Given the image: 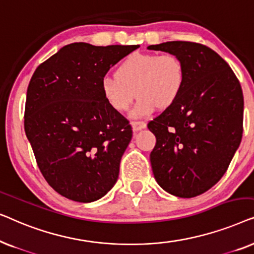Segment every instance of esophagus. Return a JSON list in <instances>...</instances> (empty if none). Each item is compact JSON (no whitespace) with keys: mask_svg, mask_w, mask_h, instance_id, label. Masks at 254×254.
Instances as JSON below:
<instances>
[{"mask_svg":"<svg viewBox=\"0 0 254 254\" xmlns=\"http://www.w3.org/2000/svg\"><path fill=\"white\" fill-rule=\"evenodd\" d=\"M131 127H133L134 131H138L141 129H144L147 127V124L143 123V121H134V123H131Z\"/></svg>","mask_w":254,"mask_h":254,"instance_id":"1","label":"esophagus"}]
</instances>
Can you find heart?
<instances>
[{
	"label": "heart",
	"mask_w": 254,
	"mask_h": 254,
	"mask_svg": "<svg viewBox=\"0 0 254 254\" xmlns=\"http://www.w3.org/2000/svg\"><path fill=\"white\" fill-rule=\"evenodd\" d=\"M185 81V67L175 54L133 53L118 65L116 76L102 79L100 90L107 105L117 112H126L136 95L138 100L131 116L141 118L157 107L173 105Z\"/></svg>",
	"instance_id": "1"
}]
</instances>
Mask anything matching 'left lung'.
I'll return each instance as SVG.
<instances>
[{"mask_svg": "<svg viewBox=\"0 0 254 254\" xmlns=\"http://www.w3.org/2000/svg\"><path fill=\"white\" fill-rule=\"evenodd\" d=\"M148 50L175 54L186 72L177 102L148 124L156 136L152 172L172 195H200L223 177L241 144V84L227 62L204 45L168 41Z\"/></svg>", "mask_w": 254, "mask_h": 254, "instance_id": "8db88e82", "label": "left lung"}]
</instances>
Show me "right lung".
<instances>
[{
	"label": "right lung",
	"instance_id": "right-lung-1",
	"mask_svg": "<svg viewBox=\"0 0 254 254\" xmlns=\"http://www.w3.org/2000/svg\"><path fill=\"white\" fill-rule=\"evenodd\" d=\"M138 47L74 43L43 62L31 77L26 137L44 178L67 199L92 202L117 183L133 130L107 105L100 83L111 67Z\"/></svg>",
	"mask_w": 254,
	"mask_h": 254
}]
</instances>
